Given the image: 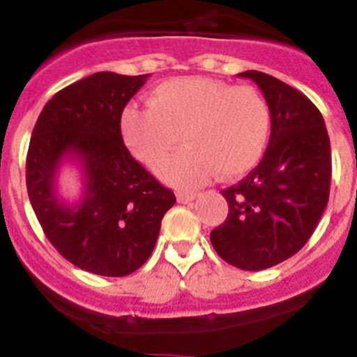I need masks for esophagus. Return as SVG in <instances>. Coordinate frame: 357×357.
Returning <instances> with one entry per match:
<instances>
[{
	"label": "esophagus",
	"instance_id": "obj_1",
	"mask_svg": "<svg viewBox=\"0 0 357 357\" xmlns=\"http://www.w3.org/2000/svg\"><path fill=\"white\" fill-rule=\"evenodd\" d=\"M196 198V192H178L176 195V200L181 202V204H189Z\"/></svg>",
	"mask_w": 357,
	"mask_h": 357
}]
</instances>
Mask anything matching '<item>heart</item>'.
<instances>
[{"label": "heart", "mask_w": 357, "mask_h": 357, "mask_svg": "<svg viewBox=\"0 0 357 357\" xmlns=\"http://www.w3.org/2000/svg\"><path fill=\"white\" fill-rule=\"evenodd\" d=\"M271 113L251 86L208 77H176L157 84L149 107L129 106L120 136L130 155L153 168L178 145L185 149L157 169L176 188H196L218 173L230 181L246 175L264 155Z\"/></svg>", "instance_id": "heart-1"}]
</instances>
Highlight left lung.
Segmentation results:
<instances>
[{"instance_id":"left-lung-1","label":"left lung","mask_w":357,"mask_h":357,"mask_svg":"<svg viewBox=\"0 0 357 357\" xmlns=\"http://www.w3.org/2000/svg\"><path fill=\"white\" fill-rule=\"evenodd\" d=\"M255 81L271 111V138L260 165L221 191L228 202L211 243L230 266L261 271L308 243L322 218L331 185V143L322 114L296 88L258 70Z\"/></svg>"}]
</instances>
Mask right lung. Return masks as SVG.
<instances>
[{
  "label": "right lung",
  "instance_id": "right-lung-1",
  "mask_svg": "<svg viewBox=\"0 0 357 357\" xmlns=\"http://www.w3.org/2000/svg\"><path fill=\"white\" fill-rule=\"evenodd\" d=\"M149 74L97 72L68 84L42 109L29 139L26 185L38 223L58 253L100 276H127L149 260L172 189L139 165L120 136V116ZM67 156L80 162L84 198L59 200L54 181Z\"/></svg>",
  "mask_w": 357,
  "mask_h": 357
}]
</instances>
